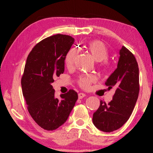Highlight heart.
<instances>
[{"label":"heart","mask_w":153,"mask_h":153,"mask_svg":"<svg viewBox=\"0 0 153 153\" xmlns=\"http://www.w3.org/2000/svg\"><path fill=\"white\" fill-rule=\"evenodd\" d=\"M80 85L83 90H88L89 87H90V81L86 78H82L80 82Z\"/></svg>","instance_id":"heart-1"}]
</instances>
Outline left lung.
<instances>
[{
  "label": "left lung",
  "mask_w": 153,
  "mask_h": 153,
  "mask_svg": "<svg viewBox=\"0 0 153 153\" xmlns=\"http://www.w3.org/2000/svg\"><path fill=\"white\" fill-rule=\"evenodd\" d=\"M75 39L57 34L42 40L28 55L22 78V93L31 117L45 130L57 129L66 122L78 100L74 90L61 89L55 96L54 75L65 71V59Z\"/></svg>",
  "instance_id": "left-lung-1"
}]
</instances>
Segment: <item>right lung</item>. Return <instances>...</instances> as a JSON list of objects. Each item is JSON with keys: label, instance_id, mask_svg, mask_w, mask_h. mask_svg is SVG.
<instances>
[{"label": "right lung", "instance_id": "right-lung-1", "mask_svg": "<svg viewBox=\"0 0 153 153\" xmlns=\"http://www.w3.org/2000/svg\"><path fill=\"white\" fill-rule=\"evenodd\" d=\"M106 85L113 88L112 100L100 101L99 108L93 115V123L100 130L111 132L127 122L140 91L137 62L127 49L120 50L117 68L107 79Z\"/></svg>", "mask_w": 153, "mask_h": 153}]
</instances>
